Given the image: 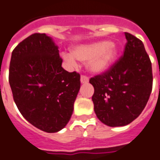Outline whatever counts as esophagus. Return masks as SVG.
Returning a JSON list of instances; mask_svg holds the SVG:
<instances>
[{"label": "esophagus", "mask_w": 160, "mask_h": 160, "mask_svg": "<svg viewBox=\"0 0 160 160\" xmlns=\"http://www.w3.org/2000/svg\"><path fill=\"white\" fill-rule=\"evenodd\" d=\"M80 82L82 84H87L88 82V78L85 76H81L80 77Z\"/></svg>", "instance_id": "obj_1"}]
</instances>
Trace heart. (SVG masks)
<instances>
[{
    "mask_svg": "<svg viewBox=\"0 0 160 160\" xmlns=\"http://www.w3.org/2000/svg\"><path fill=\"white\" fill-rule=\"evenodd\" d=\"M119 53L116 44L108 41L79 45L73 47L72 53H65L62 58L70 64L76 63V59L87 62V68L92 73H102L113 63Z\"/></svg>",
    "mask_w": 160,
    "mask_h": 160,
    "instance_id": "obj_1",
    "label": "heart"
}]
</instances>
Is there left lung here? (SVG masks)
Segmentation results:
<instances>
[{
  "mask_svg": "<svg viewBox=\"0 0 160 160\" xmlns=\"http://www.w3.org/2000/svg\"><path fill=\"white\" fill-rule=\"evenodd\" d=\"M123 55L102 75L91 78L97 117L110 127L125 126L139 116L152 90L151 62L142 41L124 32Z\"/></svg>",
  "mask_w": 160,
  "mask_h": 160,
  "instance_id": "1",
  "label": "left lung"
}]
</instances>
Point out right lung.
<instances>
[{
    "label": "right lung",
    "instance_id": "1",
    "mask_svg": "<svg viewBox=\"0 0 160 160\" xmlns=\"http://www.w3.org/2000/svg\"><path fill=\"white\" fill-rule=\"evenodd\" d=\"M58 46L35 33L13 50L9 82L18 111L36 128L56 132L69 122L80 88V76L62 68Z\"/></svg>",
    "mask_w": 160,
    "mask_h": 160
}]
</instances>
